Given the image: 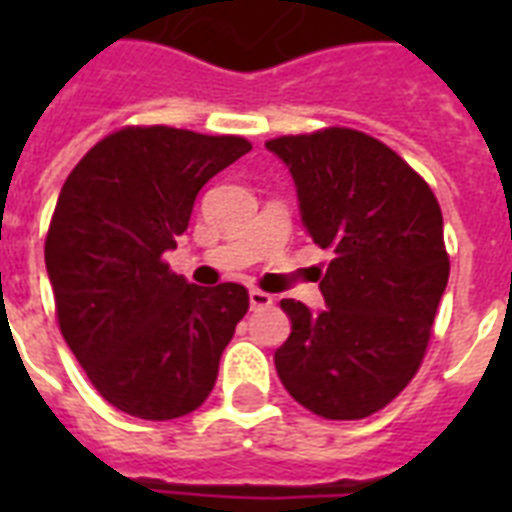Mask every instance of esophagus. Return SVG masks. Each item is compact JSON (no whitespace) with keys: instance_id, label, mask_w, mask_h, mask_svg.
Returning <instances> with one entry per match:
<instances>
[{"instance_id":"obj_1","label":"esophagus","mask_w":512,"mask_h":512,"mask_svg":"<svg viewBox=\"0 0 512 512\" xmlns=\"http://www.w3.org/2000/svg\"><path fill=\"white\" fill-rule=\"evenodd\" d=\"M273 303V297L268 295V292H260V289H249V305L252 308H268V305Z\"/></svg>"}]
</instances>
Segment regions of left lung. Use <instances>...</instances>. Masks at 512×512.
I'll use <instances>...</instances> for the list:
<instances>
[{"instance_id": "1", "label": "left lung", "mask_w": 512, "mask_h": 512, "mask_svg": "<svg viewBox=\"0 0 512 512\" xmlns=\"http://www.w3.org/2000/svg\"><path fill=\"white\" fill-rule=\"evenodd\" d=\"M295 180L300 220L332 249L327 308L281 300L292 321L273 353L289 396L327 420L380 412L420 369L449 281L444 217L430 185L385 143L329 127L268 140Z\"/></svg>"}]
</instances>
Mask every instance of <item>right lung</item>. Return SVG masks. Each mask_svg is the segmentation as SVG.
Listing matches in <instances>:
<instances>
[{
	"label": "right lung",
	"instance_id": "add662e5",
	"mask_svg": "<svg viewBox=\"0 0 512 512\" xmlns=\"http://www.w3.org/2000/svg\"><path fill=\"white\" fill-rule=\"evenodd\" d=\"M247 151L233 135L124 127L60 188L44 241L60 332L100 396L132 417L175 420L215 388L247 289L188 284L162 255L207 180Z\"/></svg>",
	"mask_w": 512,
	"mask_h": 512
}]
</instances>
